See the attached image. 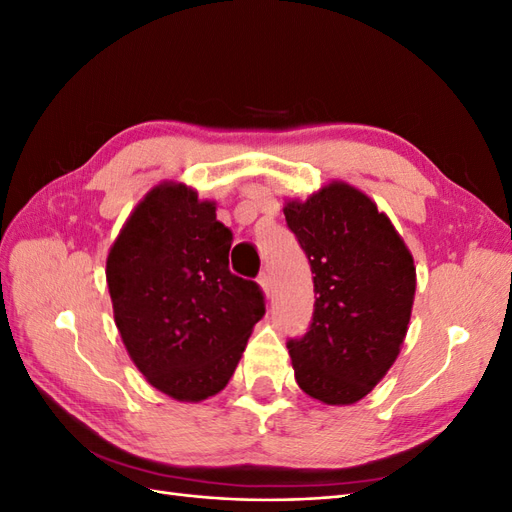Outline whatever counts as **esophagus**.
Segmentation results:
<instances>
[{"label": "esophagus", "instance_id": "1", "mask_svg": "<svg viewBox=\"0 0 512 512\" xmlns=\"http://www.w3.org/2000/svg\"><path fill=\"white\" fill-rule=\"evenodd\" d=\"M258 284H260L262 292H265L267 297H271V290H273V280H271L269 271H262V273H260V277H258Z\"/></svg>", "mask_w": 512, "mask_h": 512}]
</instances>
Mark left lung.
I'll return each instance as SVG.
<instances>
[{
    "label": "left lung",
    "mask_w": 512,
    "mask_h": 512,
    "mask_svg": "<svg viewBox=\"0 0 512 512\" xmlns=\"http://www.w3.org/2000/svg\"><path fill=\"white\" fill-rule=\"evenodd\" d=\"M288 228L314 273L309 331L288 339L294 380L322 404L363 399L395 363L408 333L416 267L376 203L344 181L288 200Z\"/></svg>",
    "instance_id": "left-lung-1"
}]
</instances>
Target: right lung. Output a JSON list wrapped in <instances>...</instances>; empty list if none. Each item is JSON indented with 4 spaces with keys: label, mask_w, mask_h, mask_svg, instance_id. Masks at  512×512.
Returning a JSON list of instances; mask_svg holds the SVG:
<instances>
[{
    "label": "right lung",
    "mask_w": 512,
    "mask_h": 512,
    "mask_svg": "<svg viewBox=\"0 0 512 512\" xmlns=\"http://www.w3.org/2000/svg\"><path fill=\"white\" fill-rule=\"evenodd\" d=\"M230 243L213 200L164 181L134 207L108 252L123 346L147 382L177 401L220 393L265 316L260 286L228 269Z\"/></svg>",
    "instance_id": "add662e5"
}]
</instances>
